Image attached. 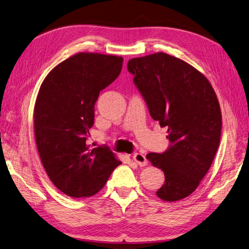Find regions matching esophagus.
I'll use <instances>...</instances> for the list:
<instances>
[{"label":"esophagus","mask_w":249,"mask_h":249,"mask_svg":"<svg viewBox=\"0 0 249 249\" xmlns=\"http://www.w3.org/2000/svg\"><path fill=\"white\" fill-rule=\"evenodd\" d=\"M133 159H134V161L136 162L138 166L144 167V166L147 165V159H146V157H145V155H142V154H141V153L134 154Z\"/></svg>","instance_id":"34e87169"}]
</instances>
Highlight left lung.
<instances>
[{
  "instance_id": "left-lung-1",
  "label": "left lung",
  "mask_w": 249,
  "mask_h": 249,
  "mask_svg": "<svg viewBox=\"0 0 249 249\" xmlns=\"http://www.w3.org/2000/svg\"><path fill=\"white\" fill-rule=\"evenodd\" d=\"M127 69L150 116L168 128L169 147L146 156L165 174L156 193L163 201L184 199L204 178L220 145L222 115L215 92L192 66L163 53L130 59Z\"/></svg>"
}]
</instances>
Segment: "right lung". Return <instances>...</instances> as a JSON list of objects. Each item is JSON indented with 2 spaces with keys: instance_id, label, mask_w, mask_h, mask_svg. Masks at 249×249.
<instances>
[{
  "instance_id": "add662e5",
  "label": "right lung",
  "mask_w": 249,
  "mask_h": 249,
  "mask_svg": "<svg viewBox=\"0 0 249 249\" xmlns=\"http://www.w3.org/2000/svg\"><path fill=\"white\" fill-rule=\"evenodd\" d=\"M122 67V57L80 53L54 67L40 86L34 111L37 149L49 179L67 196L95 195L122 163L107 146L87 145L100 92Z\"/></svg>"
}]
</instances>
